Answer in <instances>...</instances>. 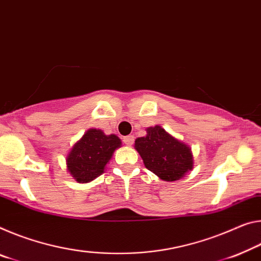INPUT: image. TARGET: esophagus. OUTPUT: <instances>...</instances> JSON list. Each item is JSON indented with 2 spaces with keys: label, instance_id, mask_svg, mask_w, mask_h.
<instances>
[{
  "label": "esophagus",
  "instance_id": "34e87169",
  "mask_svg": "<svg viewBox=\"0 0 261 261\" xmlns=\"http://www.w3.org/2000/svg\"><path fill=\"white\" fill-rule=\"evenodd\" d=\"M123 140H124V143H125L127 146H131L132 144H134V142H135V136L129 135V136H126V137H124Z\"/></svg>",
  "mask_w": 261,
  "mask_h": 261
}]
</instances>
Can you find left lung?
Segmentation results:
<instances>
[{"instance_id":"1","label":"left lung","mask_w":261,"mask_h":261,"mask_svg":"<svg viewBox=\"0 0 261 261\" xmlns=\"http://www.w3.org/2000/svg\"><path fill=\"white\" fill-rule=\"evenodd\" d=\"M146 131L145 137L136 139L135 148L148 171L165 181H175L193 168L192 152L186 144L159 125Z\"/></svg>"}]
</instances>
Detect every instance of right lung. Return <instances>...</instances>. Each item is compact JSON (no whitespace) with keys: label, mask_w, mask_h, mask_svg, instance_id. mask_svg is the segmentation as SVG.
Masks as SVG:
<instances>
[{"label":"right lung","mask_w":261,"mask_h":261,"mask_svg":"<svg viewBox=\"0 0 261 261\" xmlns=\"http://www.w3.org/2000/svg\"><path fill=\"white\" fill-rule=\"evenodd\" d=\"M121 145L117 136H106L101 130L90 129L69 152L67 169L77 182H89L102 174L114 151Z\"/></svg>","instance_id":"obj_1"}]
</instances>
